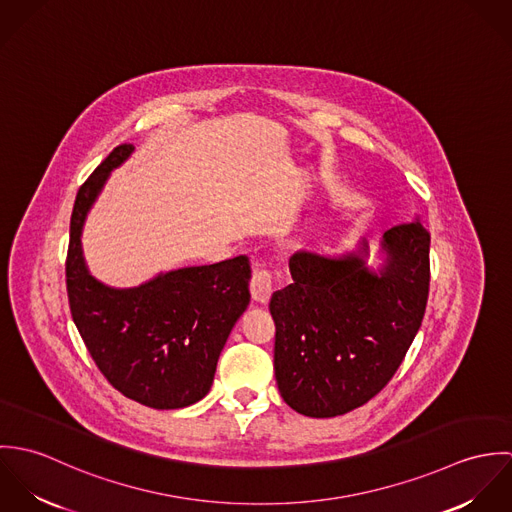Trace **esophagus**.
Segmentation results:
<instances>
[{"label":"esophagus","mask_w":512,"mask_h":512,"mask_svg":"<svg viewBox=\"0 0 512 512\" xmlns=\"http://www.w3.org/2000/svg\"><path fill=\"white\" fill-rule=\"evenodd\" d=\"M274 292V286H272V274L268 270H256L254 276H252V282H250V293H252V299L256 303H262L266 305L272 297Z\"/></svg>","instance_id":"1"}]
</instances>
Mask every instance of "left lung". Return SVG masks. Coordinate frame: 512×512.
<instances>
[{"label": "left lung", "instance_id": "obj_1", "mask_svg": "<svg viewBox=\"0 0 512 512\" xmlns=\"http://www.w3.org/2000/svg\"><path fill=\"white\" fill-rule=\"evenodd\" d=\"M343 254L293 252V282L270 299L274 368L284 402L309 418L343 416L374 398L402 365L424 319L430 232L416 215Z\"/></svg>", "mask_w": 512, "mask_h": 512}]
</instances>
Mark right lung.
Instances as JSON below:
<instances>
[{"label": "right lung", "instance_id": "add662e5", "mask_svg": "<svg viewBox=\"0 0 512 512\" xmlns=\"http://www.w3.org/2000/svg\"><path fill=\"white\" fill-rule=\"evenodd\" d=\"M136 147L118 146L78 189L67 290L74 325L100 372L126 398L155 410L185 408L213 386L220 351L250 303V260L159 272L134 288L96 280L84 260V222L110 173Z\"/></svg>", "mask_w": 512, "mask_h": 512}]
</instances>
